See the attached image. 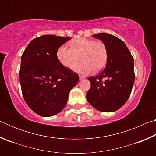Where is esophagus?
I'll use <instances>...</instances> for the list:
<instances>
[{
  "mask_svg": "<svg viewBox=\"0 0 156 156\" xmlns=\"http://www.w3.org/2000/svg\"><path fill=\"white\" fill-rule=\"evenodd\" d=\"M79 78H80V80H83V79L85 78L84 77V76H79Z\"/></svg>",
  "mask_w": 156,
  "mask_h": 156,
  "instance_id": "1",
  "label": "esophagus"
}]
</instances>
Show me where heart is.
Wrapping results in <instances>:
<instances>
[{
	"label": "heart",
	"mask_w": 156,
	"mask_h": 156,
	"mask_svg": "<svg viewBox=\"0 0 156 156\" xmlns=\"http://www.w3.org/2000/svg\"><path fill=\"white\" fill-rule=\"evenodd\" d=\"M69 48L62 45L57 51V58L65 67H71L77 61H81L73 66L76 72L88 74L92 70L98 72L102 69L108 58V49L104 42L91 39L79 38L69 43Z\"/></svg>",
	"instance_id": "b5f03b06"
}]
</instances>
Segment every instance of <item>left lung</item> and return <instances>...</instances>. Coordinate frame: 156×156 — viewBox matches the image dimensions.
I'll use <instances>...</instances> for the list:
<instances>
[{
	"mask_svg": "<svg viewBox=\"0 0 156 156\" xmlns=\"http://www.w3.org/2000/svg\"><path fill=\"white\" fill-rule=\"evenodd\" d=\"M104 42L108 49L107 65L96 77H89L91 88L87 100L102 112H113L125 104L135 80L133 58L125 43L107 33L92 36Z\"/></svg>",
	"mask_w": 156,
	"mask_h": 156,
	"instance_id": "left-lung-1",
	"label": "left lung"
}]
</instances>
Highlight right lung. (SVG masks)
I'll return each mask as SVG.
<instances>
[{"instance_id": "add662e5", "label": "right lung", "mask_w": 156, "mask_h": 156, "mask_svg": "<svg viewBox=\"0 0 156 156\" xmlns=\"http://www.w3.org/2000/svg\"><path fill=\"white\" fill-rule=\"evenodd\" d=\"M71 38L44 35L31 41L21 57L19 72L23 98L37 114L49 117L64 109L77 73L58 59L59 47Z\"/></svg>"}]
</instances>
